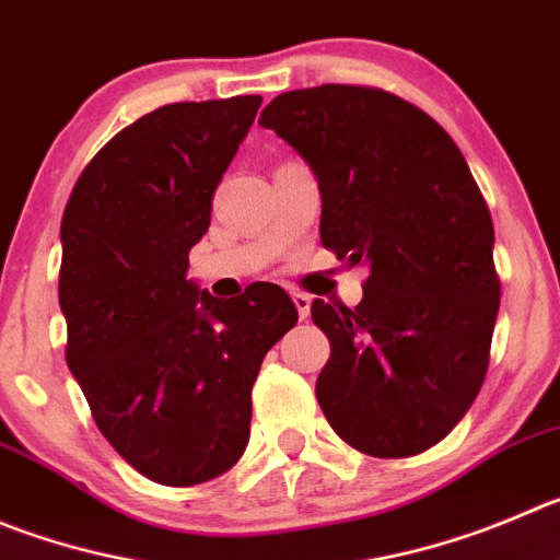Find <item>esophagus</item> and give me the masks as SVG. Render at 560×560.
I'll return each instance as SVG.
<instances>
[{"label":"esophagus","instance_id":"obj_1","mask_svg":"<svg viewBox=\"0 0 560 560\" xmlns=\"http://www.w3.org/2000/svg\"><path fill=\"white\" fill-rule=\"evenodd\" d=\"M292 304H295V310H298V315H301V320H306V317H310L312 295H306V292H292Z\"/></svg>","mask_w":560,"mask_h":560}]
</instances>
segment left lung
Segmentation results:
<instances>
[{"mask_svg": "<svg viewBox=\"0 0 560 560\" xmlns=\"http://www.w3.org/2000/svg\"><path fill=\"white\" fill-rule=\"evenodd\" d=\"M310 162L320 240L370 268L362 304H312L331 357L315 395L339 439L375 458L428 451L478 398L500 279L494 226L451 135L370 85L276 96L259 118Z\"/></svg>", "mask_w": 560, "mask_h": 560, "instance_id": "left-lung-1", "label": "left lung"}]
</instances>
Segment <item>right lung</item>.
<instances>
[{
    "instance_id": "obj_1",
    "label": "right lung",
    "mask_w": 560,
    "mask_h": 560,
    "mask_svg": "<svg viewBox=\"0 0 560 560\" xmlns=\"http://www.w3.org/2000/svg\"><path fill=\"white\" fill-rule=\"evenodd\" d=\"M259 104L151 109L88 162L62 212L68 370L104 439L156 483H203L240 462L265 353L298 323L281 287L218 301L185 276Z\"/></svg>"
}]
</instances>
